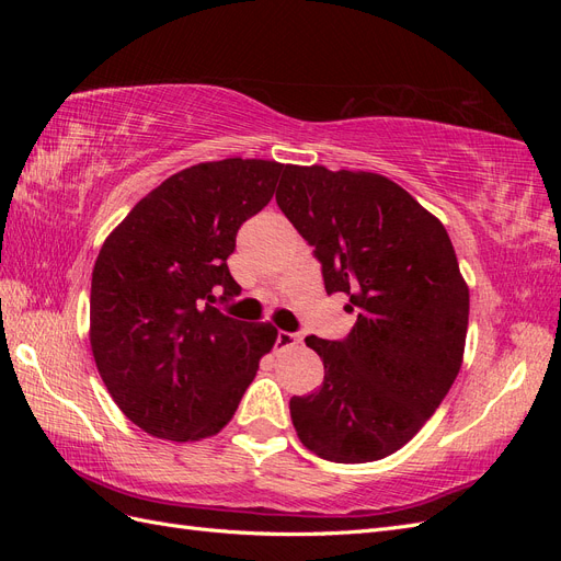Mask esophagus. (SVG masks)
Wrapping results in <instances>:
<instances>
[{
    "instance_id": "1",
    "label": "esophagus",
    "mask_w": 561,
    "mask_h": 561,
    "mask_svg": "<svg viewBox=\"0 0 561 561\" xmlns=\"http://www.w3.org/2000/svg\"><path fill=\"white\" fill-rule=\"evenodd\" d=\"M301 344V336L295 332H278L276 336V348H295Z\"/></svg>"
}]
</instances>
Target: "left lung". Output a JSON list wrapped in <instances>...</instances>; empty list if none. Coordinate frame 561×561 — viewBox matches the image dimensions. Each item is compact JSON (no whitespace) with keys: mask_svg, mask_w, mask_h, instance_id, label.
Segmentation results:
<instances>
[{"mask_svg":"<svg viewBox=\"0 0 561 561\" xmlns=\"http://www.w3.org/2000/svg\"><path fill=\"white\" fill-rule=\"evenodd\" d=\"M276 203L316 248L325 290L360 311L344 342L307 336L325 381L290 400L293 426L328 461H379L423 428L463 363L470 295L449 233L369 171L287 163Z\"/></svg>","mask_w":561,"mask_h":561,"instance_id":"1","label":"left lung"}]
</instances>
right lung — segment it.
<instances>
[{"label":"right lung","instance_id":"obj_1","mask_svg":"<svg viewBox=\"0 0 561 561\" xmlns=\"http://www.w3.org/2000/svg\"><path fill=\"white\" fill-rule=\"evenodd\" d=\"M283 168L239 157L184 168L135 203L100 248L91 351L112 400L145 433L173 443L217 435L274 348L271 322L229 318L213 301L241 293L227 260Z\"/></svg>","mask_w":561,"mask_h":561}]
</instances>
